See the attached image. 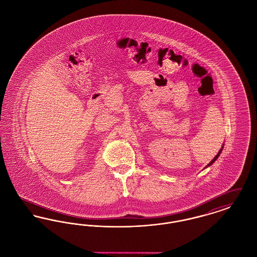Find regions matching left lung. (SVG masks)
Instances as JSON below:
<instances>
[{
	"mask_svg": "<svg viewBox=\"0 0 257 257\" xmlns=\"http://www.w3.org/2000/svg\"><path fill=\"white\" fill-rule=\"evenodd\" d=\"M222 147H221V148H220V151H219V153H218V154H217V155H216V156H215V158H214V159L212 160V161H211V162H210V163H209V164H208L207 167H209V166H211V165H212V164H213V163H214V162H215V161H216V160L218 159V157H219V156H220V153H221V150H222ZM207 167H206V168H207Z\"/></svg>",
	"mask_w": 257,
	"mask_h": 257,
	"instance_id": "left-lung-1",
	"label": "left lung"
}]
</instances>
